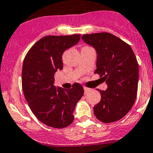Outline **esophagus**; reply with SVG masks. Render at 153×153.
<instances>
[{
	"mask_svg": "<svg viewBox=\"0 0 153 153\" xmlns=\"http://www.w3.org/2000/svg\"><path fill=\"white\" fill-rule=\"evenodd\" d=\"M84 91H85V93H87V92L90 91V88H87V87H84Z\"/></svg>",
	"mask_w": 153,
	"mask_h": 153,
	"instance_id": "esophagus-1",
	"label": "esophagus"
}]
</instances>
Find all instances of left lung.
<instances>
[{
  "instance_id": "8db88e82",
  "label": "left lung",
  "mask_w": 153,
  "mask_h": 153,
  "mask_svg": "<svg viewBox=\"0 0 153 153\" xmlns=\"http://www.w3.org/2000/svg\"><path fill=\"white\" fill-rule=\"evenodd\" d=\"M82 39L96 50L95 73L106 81L107 88L100 92L101 100L93 107L96 118L103 123L120 120L135 101L138 65L131 47L108 33L82 35Z\"/></svg>"
}]
</instances>
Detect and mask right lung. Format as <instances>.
Instances as JSON below:
<instances>
[{"label": "right lung", "instance_id": "obj_1", "mask_svg": "<svg viewBox=\"0 0 153 153\" xmlns=\"http://www.w3.org/2000/svg\"><path fill=\"white\" fill-rule=\"evenodd\" d=\"M81 35L48 36L27 53L22 65V89L32 112L39 121L55 128H66L74 120L77 102L84 94L79 83L65 89L55 87L54 74L62 70V55L79 43Z\"/></svg>", "mask_w": 153, "mask_h": 153}]
</instances>
